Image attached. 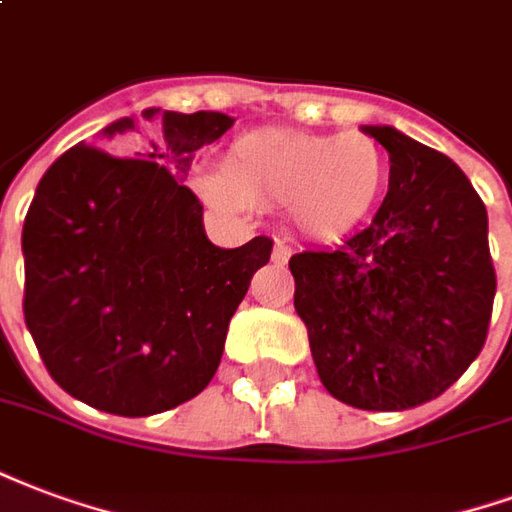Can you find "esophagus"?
Here are the masks:
<instances>
[{
  "label": "esophagus",
  "instance_id": "obj_1",
  "mask_svg": "<svg viewBox=\"0 0 512 512\" xmlns=\"http://www.w3.org/2000/svg\"><path fill=\"white\" fill-rule=\"evenodd\" d=\"M290 255H293L290 244H287V241H276V244H274V263H276V266H285L287 260H290Z\"/></svg>",
  "mask_w": 512,
  "mask_h": 512
}]
</instances>
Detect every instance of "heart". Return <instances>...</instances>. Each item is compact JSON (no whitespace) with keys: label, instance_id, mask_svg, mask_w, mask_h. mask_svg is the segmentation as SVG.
<instances>
[{"label":"heart","instance_id":"heart-1","mask_svg":"<svg viewBox=\"0 0 512 512\" xmlns=\"http://www.w3.org/2000/svg\"><path fill=\"white\" fill-rule=\"evenodd\" d=\"M225 176L200 192L222 206L293 208L298 227L333 238L369 217L388 187V157L369 135L249 132L227 149Z\"/></svg>","mask_w":512,"mask_h":512}]
</instances>
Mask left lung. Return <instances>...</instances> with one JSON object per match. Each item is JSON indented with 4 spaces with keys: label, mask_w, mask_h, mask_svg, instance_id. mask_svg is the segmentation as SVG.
Listing matches in <instances>:
<instances>
[{
    "label": "left lung",
    "mask_w": 512,
    "mask_h": 512,
    "mask_svg": "<svg viewBox=\"0 0 512 512\" xmlns=\"http://www.w3.org/2000/svg\"><path fill=\"white\" fill-rule=\"evenodd\" d=\"M391 157L372 225L290 257L295 312L333 399L399 412L448 391L483 350L497 293L488 214L456 162L393 127H363Z\"/></svg>",
    "instance_id": "obj_1"
}]
</instances>
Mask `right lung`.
Instances as JSON below:
<instances>
[{"label":"right lung","instance_id":"right-lung-1","mask_svg":"<svg viewBox=\"0 0 512 512\" xmlns=\"http://www.w3.org/2000/svg\"><path fill=\"white\" fill-rule=\"evenodd\" d=\"M225 113L149 108L45 170L24 219V320L56 385L94 410L146 418L206 388L230 317L274 241L219 249L184 187ZM124 153V158L118 154Z\"/></svg>","mask_w":512,"mask_h":512}]
</instances>
